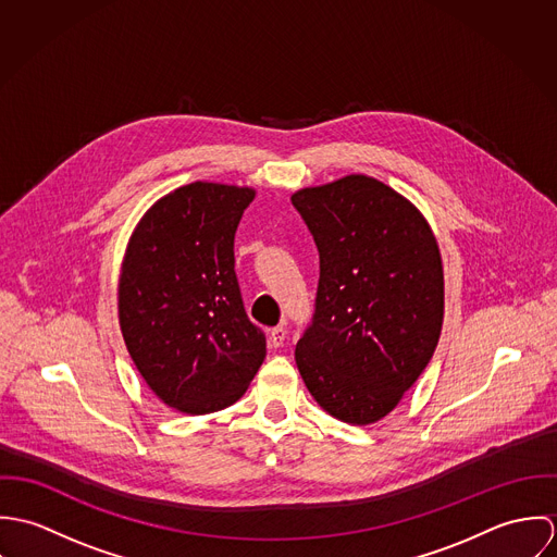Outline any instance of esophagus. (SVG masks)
<instances>
[{
  "label": "esophagus",
  "mask_w": 557,
  "mask_h": 557,
  "mask_svg": "<svg viewBox=\"0 0 557 557\" xmlns=\"http://www.w3.org/2000/svg\"><path fill=\"white\" fill-rule=\"evenodd\" d=\"M285 336H287V330L283 325H276L270 330V345L272 347H281L285 343Z\"/></svg>",
  "instance_id": "esophagus-1"
}]
</instances>
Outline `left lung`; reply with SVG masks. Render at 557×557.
I'll return each mask as SVG.
<instances>
[{
  "label": "left lung",
  "instance_id": "left-lung-1",
  "mask_svg": "<svg viewBox=\"0 0 557 557\" xmlns=\"http://www.w3.org/2000/svg\"><path fill=\"white\" fill-rule=\"evenodd\" d=\"M292 203L319 250L315 315L296 364L319 407L347 424L388 416L426 369L444 323V268L422 212L351 173Z\"/></svg>",
  "mask_w": 557,
  "mask_h": 557
}]
</instances>
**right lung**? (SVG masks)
<instances>
[{"instance_id": "obj_1", "label": "right lung", "mask_w": 557, "mask_h": 557, "mask_svg": "<svg viewBox=\"0 0 557 557\" xmlns=\"http://www.w3.org/2000/svg\"><path fill=\"white\" fill-rule=\"evenodd\" d=\"M255 188L193 182L141 216L128 239L117 318L126 349L157 397L190 416L234 405L265 358L246 318L234 238Z\"/></svg>"}]
</instances>
